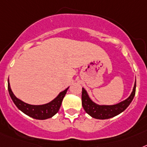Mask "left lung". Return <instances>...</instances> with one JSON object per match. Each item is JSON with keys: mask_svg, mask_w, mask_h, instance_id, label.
<instances>
[{"mask_svg": "<svg viewBox=\"0 0 147 147\" xmlns=\"http://www.w3.org/2000/svg\"><path fill=\"white\" fill-rule=\"evenodd\" d=\"M135 90H136V80L134 82L132 92H131L130 96L126 99L119 102L117 104L107 105H98L93 102L89 96L87 90L84 88H82V96H81L82 106L86 113L95 119H110L121 113L129 107L134 97Z\"/></svg>", "mask_w": 147, "mask_h": 147, "instance_id": "8db88e82", "label": "left lung"}]
</instances>
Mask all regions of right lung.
<instances>
[{"label":"right lung","instance_id":"1","mask_svg":"<svg viewBox=\"0 0 147 147\" xmlns=\"http://www.w3.org/2000/svg\"><path fill=\"white\" fill-rule=\"evenodd\" d=\"M69 87H67L66 90H64L62 92H60L57 96L56 98L49 102V103L35 105L28 104L17 98L11 90L9 81L8 80V91L14 104L16 105L17 108L20 110L21 111L25 113L26 115L36 119H46L55 116L60 109L63 99Z\"/></svg>","mask_w":147,"mask_h":147}]
</instances>
